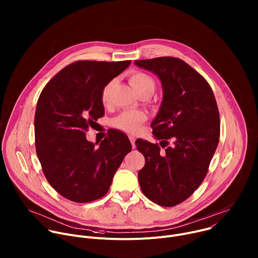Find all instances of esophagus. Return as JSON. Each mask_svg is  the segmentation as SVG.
I'll return each mask as SVG.
<instances>
[{
  "label": "esophagus",
  "mask_w": 258,
  "mask_h": 258,
  "mask_svg": "<svg viewBox=\"0 0 258 258\" xmlns=\"http://www.w3.org/2000/svg\"><path fill=\"white\" fill-rule=\"evenodd\" d=\"M128 138H130V141H131V144H132V146H133V148H135V147H136V145H135L136 138H135V137H133V136H130Z\"/></svg>",
  "instance_id": "obj_1"
}]
</instances>
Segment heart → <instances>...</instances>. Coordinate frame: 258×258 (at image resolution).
I'll return each mask as SVG.
<instances>
[{
  "label": "heart",
  "instance_id": "heart-1",
  "mask_svg": "<svg viewBox=\"0 0 258 258\" xmlns=\"http://www.w3.org/2000/svg\"><path fill=\"white\" fill-rule=\"evenodd\" d=\"M128 82L134 90L140 95L149 94L150 96L154 93L156 88V83L152 77L147 75L142 71L133 72L128 78ZM112 90V82H110L104 86L101 92V102L103 105H107L110 102V96H111ZM147 119V115L143 111L139 110H128L123 111L119 115H117L112 123L113 126L127 134H136L142 123H144Z\"/></svg>",
  "mask_w": 258,
  "mask_h": 258
}]
</instances>
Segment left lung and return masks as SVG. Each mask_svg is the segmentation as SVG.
<instances>
[{"label": "left lung", "mask_w": 258, "mask_h": 258, "mask_svg": "<svg viewBox=\"0 0 258 258\" xmlns=\"http://www.w3.org/2000/svg\"><path fill=\"white\" fill-rule=\"evenodd\" d=\"M135 63L157 75L163 89L151 127L165 150L158 144L136 141L145 157L139 182L147 198L172 207L187 200L208 172L220 134L217 104L207 81L181 59L158 57Z\"/></svg>", "instance_id": "8db88e82"}]
</instances>
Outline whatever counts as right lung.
I'll use <instances>...</instances> for the list:
<instances>
[{
  "label": "right lung",
  "mask_w": 258,
  "mask_h": 258,
  "mask_svg": "<svg viewBox=\"0 0 258 258\" xmlns=\"http://www.w3.org/2000/svg\"><path fill=\"white\" fill-rule=\"evenodd\" d=\"M130 64L131 60L76 61L60 70L40 95L34 115L36 155L50 185L70 201L103 197L132 151L128 138L118 131L99 147L86 138L104 115L102 89Z\"/></svg>",
  "instance_id": "right-lung-1"
}]
</instances>
